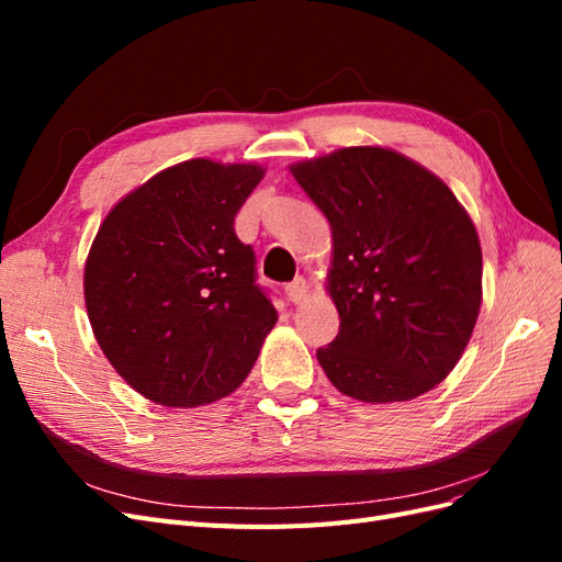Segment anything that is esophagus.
<instances>
[{"label": "esophagus", "mask_w": 562, "mask_h": 562, "mask_svg": "<svg viewBox=\"0 0 562 562\" xmlns=\"http://www.w3.org/2000/svg\"><path fill=\"white\" fill-rule=\"evenodd\" d=\"M285 295H288V300L295 302V304L307 302V297H310V283L304 281L302 277H297L293 283L285 285Z\"/></svg>", "instance_id": "34e87169"}]
</instances>
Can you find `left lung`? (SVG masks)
Returning <instances> with one entry per match:
<instances>
[{
    "label": "left lung",
    "mask_w": 562,
    "mask_h": 562,
    "mask_svg": "<svg viewBox=\"0 0 562 562\" xmlns=\"http://www.w3.org/2000/svg\"><path fill=\"white\" fill-rule=\"evenodd\" d=\"M328 217V293L339 333L316 359L342 394L413 401L464 353L483 300L469 213L427 168L386 147H345L291 166Z\"/></svg>",
    "instance_id": "left-lung-1"
}]
</instances>
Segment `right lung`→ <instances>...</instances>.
Masks as SVG:
<instances>
[{
    "label": "right lung",
    "mask_w": 562,
    "mask_h": 562,
    "mask_svg": "<svg viewBox=\"0 0 562 562\" xmlns=\"http://www.w3.org/2000/svg\"><path fill=\"white\" fill-rule=\"evenodd\" d=\"M265 176L190 159L149 178L100 225L83 269L93 335L138 394L168 407L229 396L277 310L255 283L234 217Z\"/></svg>",
    "instance_id": "add662e5"
}]
</instances>
